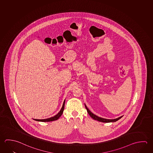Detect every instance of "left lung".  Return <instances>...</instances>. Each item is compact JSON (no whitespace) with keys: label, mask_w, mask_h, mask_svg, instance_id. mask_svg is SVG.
<instances>
[{"label":"left lung","mask_w":153,"mask_h":153,"mask_svg":"<svg viewBox=\"0 0 153 153\" xmlns=\"http://www.w3.org/2000/svg\"><path fill=\"white\" fill-rule=\"evenodd\" d=\"M85 106L86 109L87 110V112L88 113V114L90 115L91 118H93L94 120H96L98 121H100V122H102V123H111V122H112V123H113V122H115V121H118V120H119L120 118H122L123 117V116H121V117H119V118L114 119H107L101 118V117H98L97 115L94 114V113L91 112V111L88 110V108L86 107L85 104Z\"/></svg>","instance_id":"obj_1"}]
</instances>
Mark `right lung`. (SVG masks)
Segmentation results:
<instances>
[{
    "label": "right lung",
    "mask_w": 153,
    "mask_h": 153,
    "mask_svg": "<svg viewBox=\"0 0 153 153\" xmlns=\"http://www.w3.org/2000/svg\"><path fill=\"white\" fill-rule=\"evenodd\" d=\"M65 100L63 104V106H62L61 109L60 110L59 112L56 115H55L53 117L51 118H48V119H34V120L38 121H42V122H49V121H52L56 120L59 118L62 115V113L64 111V108H65Z\"/></svg>",
    "instance_id": "right-lung-1"
}]
</instances>
